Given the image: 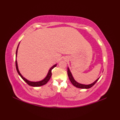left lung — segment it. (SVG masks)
<instances>
[{"mask_svg": "<svg viewBox=\"0 0 120 120\" xmlns=\"http://www.w3.org/2000/svg\"><path fill=\"white\" fill-rule=\"evenodd\" d=\"M67 73H68V76L69 77V80H70L71 82L72 83V84L74 85V86L76 87H77V88H82V89L90 88H91V87L94 86V85L95 84V83H96L97 81H98L99 78H100V77H99L98 79H97L95 80L94 82H93L92 84H90L89 85H85V84H80V83L78 82L75 80L74 77L72 76V75L71 74V72L70 70L69 69V67H68Z\"/></svg>", "mask_w": 120, "mask_h": 120, "instance_id": "left-lung-1", "label": "left lung"}]
</instances>
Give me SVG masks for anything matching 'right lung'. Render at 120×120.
<instances>
[{
  "mask_svg": "<svg viewBox=\"0 0 120 120\" xmlns=\"http://www.w3.org/2000/svg\"><path fill=\"white\" fill-rule=\"evenodd\" d=\"M19 45H18L17 50H16V70H17L18 74H19V76L21 77V78L23 79L25 81V82L27 83L28 85H30V86H31L33 87H39V86H43V85L46 84V83L49 82V80H50L51 77V76H52V70L54 67H56V64H55L50 68L49 70L47 75H46L45 78H44L43 79H42V80L38 81V82H31V81L27 80V79L24 78V77L22 76V74L20 73V71L19 69V67H18V64H17V56L18 48H19Z\"/></svg>",
  "mask_w": 120,
  "mask_h": 120,
  "instance_id": "obj_1",
  "label": "right lung"
}]
</instances>
